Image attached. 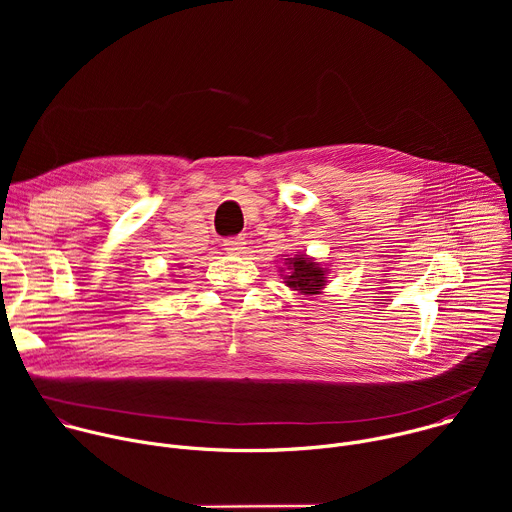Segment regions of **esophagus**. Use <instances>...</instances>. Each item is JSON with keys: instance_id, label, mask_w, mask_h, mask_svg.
<instances>
[{"instance_id": "esophagus-1", "label": "esophagus", "mask_w": 512, "mask_h": 512, "mask_svg": "<svg viewBox=\"0 0 512 512\" xmlns=\"http://www.w3.org/2000/svg\"><path fill=\"white\" fill-rule=\"evenodd\" d=\"M245 239L243 237H229V239H225V243H223V247H225V251L229 253V255H241L243 253V249H245Z\"/></svg>"}]
</instances>
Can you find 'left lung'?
Segmentation results:
<instances>
[{"label":"left lung","instance_id":"1","mask_svg":"<svg viewBox=\"0 0 512 512\" xmlns=\"http://www.w3.org/2000/svg\"><path fill=\"white\" fill-rule=\"evenodd\" d=\"M279 273L285 279L283 283L300 296H318L326 285L328 269L308 255H296L285 259V269L279 267Z\"/></svg>","mask_w":512,"mask_h":512}]
</instances>
